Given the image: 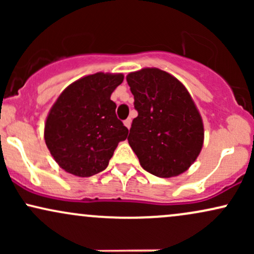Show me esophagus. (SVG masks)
<instances>
[{"label":"esophagus","instance_id":"obj_1","mask_svg":"<svg viewBox=\"0 0 254 254\" xmlns=\"http://www.w3.org/2000/svg\"><path fill=\"white\" fill-rule=\"evenodd\" d=\"M124 125L127 127V129H130V127H131V118L125 119V121H124Z\"/></svg>","mask_w":254,"mask_h":254}]
</instances>
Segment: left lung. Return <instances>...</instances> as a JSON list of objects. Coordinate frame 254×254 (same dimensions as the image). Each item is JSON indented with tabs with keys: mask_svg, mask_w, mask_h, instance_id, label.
I'll return each instance as SVG.
<instances>
[{
	"mask_svg": "<svg viewBox=\"0 0 254 254\" xmlns=\"http://www.w3.org/2000/svg\"><path fill=\"white\" fill-rule=\"evenodd\" d=\"M127 81L138 113L127 141L139 164L160 178L185 172L199 155L204 138L202 118L188 89L156 68L130 72Z\"/></svg>",
	"mask_w": 254,
	"mask_h": 254,
	"instance_id": "obj_1",
	"label": "left lung"
}]
</instances>
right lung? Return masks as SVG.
<instances>
[{
    "label": "right lung",
    "instance_id": "right-lung-1",
    "mask_svg": "<svg viewBox=\"0 0 254 254\" xmlns=\"http://www.w3.org/2000/svg\"><path fill=\"white\" fill-rule=\"evenodd\" d=\"M122 74L80 78L63 90L46 119L45 143L64 171L92 177L104 171L119 142L127 137L117 118L111 94L123 82Z\"/></svg>",
    "mask_w": 254,
    "mask_h": 254
}]
</instances>
